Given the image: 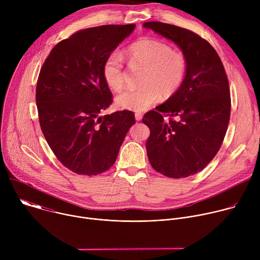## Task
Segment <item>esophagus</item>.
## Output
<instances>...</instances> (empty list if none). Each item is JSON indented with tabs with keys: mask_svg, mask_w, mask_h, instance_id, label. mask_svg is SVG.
I'll return each mask as SVG.
<instances>
[{
	"mask_svg": "<svg viewBox=\"0 0 260 260\" xmlns=\"http://www.w3.org/2000/svg\"><path fill=\"white\" fill-rule=\"evenodd\" d=\"M135 117H136V120H137V121H141V120H142V114H141V113H136V114H135Z\"/></svg>",
	"mask_w": 260,
	"mask_h": 260,
	"instance_id": "1",
	"label": "esophagus"
}]
</instances>
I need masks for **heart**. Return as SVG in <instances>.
I'll return each mask as SVG.
<instances>
[{
  "instance_id": "heart-1",
  "label": "heart",
  "mask_w": 260,
  "mask_h": 260,
  "mask_svg": "<svg viewBox=\"0 0 260 260\" xmlns=\"http://www.w3.org/2000/svg\"><path fill=\"white\" fill-rule=\"evenodd\" d=\"M132 69H142L140 87L128 89L116 98V105L125 110H147L155 104L160 94L168 99L174 95L183 83L187 70L184 55L158 40H139L125 51ZM103 77L109 88L120 91L125 84L126 73L120 55L110 53L103 62Z\"/></svg>"
}]
</instances>
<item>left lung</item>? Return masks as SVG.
Wrapping results in <instances>:
<instances>
[{
  "label": "left lung",
  "instance_id": "obj_1",
  "mask_svg": "<svg viewBox=\"0 0 260 260\" xmlns=\"http://www.w3.org/2000/svg\"><path fill=\"white\" fill-rule=\"evenodd\" d=\"M143 26L178 45L187 62L178 91L142 119L150 128L146 149L152 168L170 178H186L204 170L223 142L231 116L229 79L216 50L196 32L159 21Z\"/></svg>",
  "mask_w": 260,
  "mask_h": 260
}]
</instances>
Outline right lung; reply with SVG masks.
Listing matches in <instances>:
<instances>
[{
	"mask_svg": "<svg viewBox=\"0 0 260 260\" xmlns=\"http://www.w3.org/2000/svg\"><path fill=\"white\" fill-rule=\"evenodd\" d=\"M135 27L78 30L56 44L41 68L36 103L42 133L56 158L78 175L95 176L112 167L136 122L127 110L100 116L113 102L103 62Z\"/></svg>",
	"mask_w": 260,
	"mask_h": 260,
	"instance_id": "1",
	"label": "right lung"
}]
</instances>
